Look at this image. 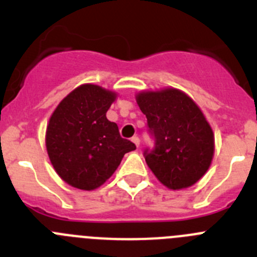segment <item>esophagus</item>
I'll list each match as a JSON object with an SVG mask.
<instances>
[{
  "mask_svg": "<svg viewBox=\"0 0 257 257\" xmlns=\"http://www.w3.org/2000/svg\"><path fill=\"white\" fill-rule=\"evenodd\" d=\"M132 142H133L134 145L137 146V147H140V145H141V140H140V137H137V136L132 137Z\"/></svg>",
  "mask_w": 257,
  "mask_h": 257,
  "instance_id": "1",
  "label": "esophagus"
}]
</instances>
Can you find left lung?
<instances>
[{
    "label": "left lung",
    "instance_id": "left-lung-1",
    "mask_svg": "<svg viewBox=\"0 0 257 257\" xmlns=\"http://www.w3.org/2000/svg\"><path fill=\"white\" fill-rule=\"evenodd\" d=\"M136 99L155 140V147L143 153L148 167L172 190L194 185L214 155V136L204 114L176 88L143 91Z\"/></svg>",
    "mask_w": 257,
    "mask_h": 257
}]
</instances>
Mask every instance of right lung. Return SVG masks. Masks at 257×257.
I'll return each instance as SVG.
<instances>
[{
    "instance_id": "obj_1",
    "label": "right lung",
    "mask_w": 257,
    "mask_h": 257,
    "mask_svg": "<svg viewBox=\"0 0 257 257\" xmlns=\"http://www.w3.org/2000/svg\"><path fill=\"white\" fill-rule=\"evenodd\" d=\"M116 93L97 85L78 86L59 102L45 134L48 156L57 174L81 190L99 188L136 145L121 138L106 111Z\"/></svg>"
}]
</instances>
